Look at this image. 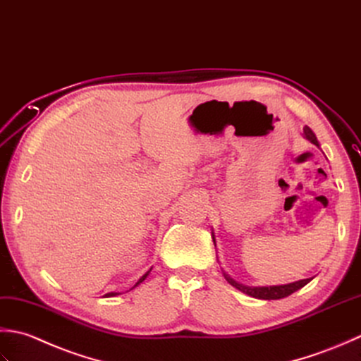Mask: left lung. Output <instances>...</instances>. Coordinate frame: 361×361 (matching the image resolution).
Returning a JSON list of instances; mask_svg holds the SVG:
<instances>
[{"mask_svg":"<svg viewBox=\"0 0 361 361\" xmlns=\"http://www.w3.org/2000/svg\"><path fill=\"white\" fill-rule=\"evenodd\" d=\"M304 137H305L307 140H310V142H312L313 145L319 146V142H318V140H316V135L313 134V130H312L310 128H308V126L304 128ZM212 240H213V243H215V233H213V231H212ZM215 246H216V243H215ZM218 262H219V260H218ZM221 271H223L226 281L229 282L232 286H235V288L240 290L241 293L247 294V296L255 298V299H264V300H271V299L274 300V299H282V298L290 296L291 293L300 290V288H302V286H305V285L313 279V277H312V279H302V281L291 282V283H285V285L249 286V285H243V283L235 281V279H232L229 274H227L224 269H221Z\"/></svg>","mask_w":361,"mask_h":361,"instance_id":"8db88e82","label":"left lung"}]
</instances>
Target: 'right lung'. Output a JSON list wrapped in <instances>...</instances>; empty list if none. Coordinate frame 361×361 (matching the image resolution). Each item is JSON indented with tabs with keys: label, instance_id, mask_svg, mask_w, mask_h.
<instances>
[{
	"label": "right lung",
	"instance_id": "right-lung-1",
	"mask_svg": "<svg viewBox=\"0 0 361 361\" xmlns=\"http://www.w3.org/2000/svg\"><path fill=\"white\" fill-rule=\"evenodd\" d=\"M151 269H152V268H149V269H148V271H146V273H145V274H143V276H142V277H140V279H138V281H137V283H135V285H134V286H132V288H130V290H134V288H135V286H138V285H140V283H142V282H143V281H145V279H146V277H148V276H149V273H151ZM118 294H121V293H116V291H110V293H107V294H104V296H106V298H112V296H118Z\"/></svg>",
	"mask_w": 361,
	"mask_h": 361
}]
</instances>
